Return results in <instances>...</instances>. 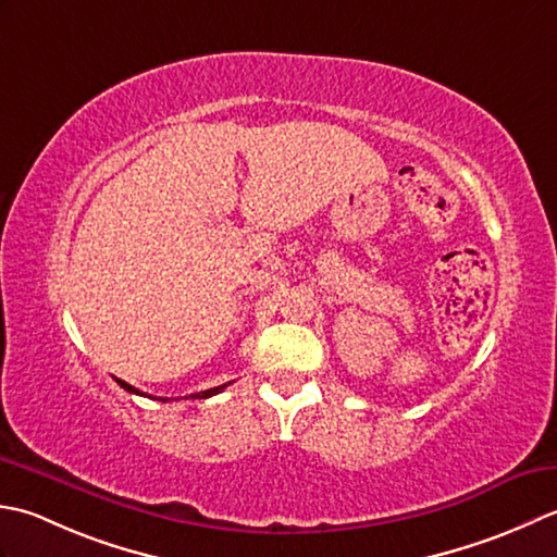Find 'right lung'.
<instances>
[{
	"instance_id": "1",
	"label": "right lung",
	"mask_w": 557,
	"mask_h": 557,
	"mask_svg": "<svg viewBox=\"0 0 557 557\" xmlns=\"http://www.w3.org/2000/svg\"><path fill=\"white\" fill-rule=\"evenodd\" d=\"M117 384L122 389H127L129 394H141V396H146L144 392H139V389H134L132 384H127L124 380H117ZM231 384V382H228ZM228 384H221V387H213V389H207V392H199V394H191V399H209V396H213V394H221L225 387H228ZM163 401H168V399H163Z\"/></svg>"
}]
</instances>
